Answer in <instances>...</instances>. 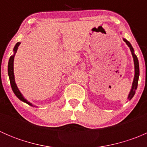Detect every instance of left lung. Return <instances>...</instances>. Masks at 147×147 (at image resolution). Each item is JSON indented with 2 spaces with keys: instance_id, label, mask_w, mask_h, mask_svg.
<instances>
[{
  "instance_id": "8db88e82",
  "label": "left lung",
  "mask_w": 147,
  "mask_h": 147,
  "mask_svg": "<svg viewBox=\"0 0 147 147\" xmlns=\"http://www.w3.org/2000/svg\"><path fill=\"white\" fill-rule=\"evenodd\" d=\"M123 40L126 42L128 47H129L130 51H131V55H132L133 57V60H134V80H133V82L132 84H131V90H130L129 93L128 94V97H127V100H131V98L134 97V95L135 94L136 92V90L137 88V85H138V81H139V61H138V58L137 57V55L134 53V48L131 46V43L129 42L128 40L125 39V38H123Z\"/></svg>"
}]
</instances>
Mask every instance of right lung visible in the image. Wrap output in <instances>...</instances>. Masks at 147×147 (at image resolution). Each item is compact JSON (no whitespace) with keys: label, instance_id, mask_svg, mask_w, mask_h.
Here are the masks:
<instances>
[{"label":"right lung","instance_id":"add662e5","mask_svg":"<svg viewBox=\"0 0 147 147\" xmlns=\"http://www.w3.org/2000/svg\"><path fill=\"white\" fill-rule=\"evenodd\" d=\"M20 45V42H18L16 44L14 48H13V55L10 56L9 61H8V77H9L10 79V85H11L12 90H13V92L16 94V97L20 100V101L25 102V103L28 104V105H30V106L34 107H37V106L33 105L32 103H30V102H28L27 100L24 97V96L22 94V93L20 92V91L19 90L17 84L16 83V80H15V75H14V67H13V65H14V57L16 55V53L17 52L18 48L19 45Z\"/></svg>","mask_w":147,"mask_h":147}]
</instances>
